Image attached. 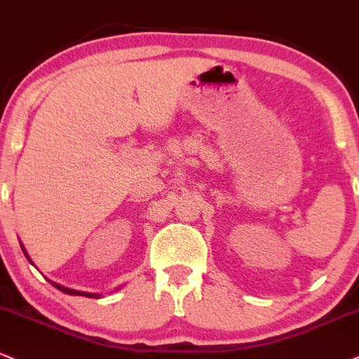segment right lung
Masks as SVG:
<instances>
[{"label": "right lung", "instance_id": "1", "mask_svg": "<svg viewBox=\"0 0 359 359\" xmlns=\"http://www.w3.org/2000/svg\"><path fill=\"white\" fill-rule=\"evenodd\" d=\"M21 248H23V245H21ZM23 252H25V255H27V259L29 260V257H28V254H27V250H25L23 248ZM29 262H32V260H29ZM33 264V262H32ZM52 282V280H50ZM52 285H55V287H57L58 290H62V292H65V294H70V296H83V297H100V294H90V292H80V290H74V289H69V287H63V285H60V284H55V282H52Z\"/></svg>", "mask_w": 359, "mask_h": 359}]
</instances>
